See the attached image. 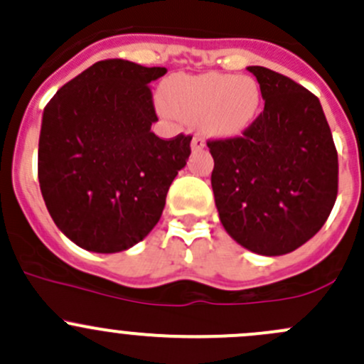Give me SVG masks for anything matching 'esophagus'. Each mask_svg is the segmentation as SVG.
Masks as SVG:
<instances>
[{
	"label": "esophagus",
	"instance_id": "34e87169",
	"mask_svg": "<svg viewBox=\"0 0 364 364\" xmlns=\"http://www.w3.org/2000/svg\"><path fill=\"white\" fill-rule=\"evenodd\" d=\"M205 146V141H204V137L203 135H193V139H192V149L193 151H200V149H203Z\"/></svg>",
	"mask_w": 364,
	"mask_h": 364
}]
</instances>
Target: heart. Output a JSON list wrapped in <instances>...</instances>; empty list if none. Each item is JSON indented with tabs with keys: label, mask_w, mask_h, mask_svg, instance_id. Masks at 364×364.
<instances>
[{
	"label": "heart",
	"mask_w": 364,
	"mask_h": 364,
	"mask_svg": "<svg viewBox=\"0 0 364 364\" xmlns=\"http://www.w3.org/2000/svg\"><path fill=\"white\" fill-rule=\"evenodd\" d=\"M164 102L168 112L179 119H204V127L211 134L237 135L259 114L260 90L252 77L245 75H185L165 84Z\"/></svg>",
	"instance_id": "b5f03b06"
}]
</instances>
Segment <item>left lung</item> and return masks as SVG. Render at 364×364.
Listing matches in <instances>:
<instances>
[{
    "label": "left lung",
    "mask_w": 364,
    "mask_h": 364,
    "mask_svg": "<svg viewBox=\"0 0 364 364\" xmlns=\"http://www.w3.org/2000/svg\"><path fill=\"white\" fill-rule=\"evenodd\" d=\"M264 111L241 135L209 139L220 222L248 250L284 255L321 230L338 196V153L321 102L291 77L248 67Z\"/></svg>",
    "instance_id": "left-lung-1"
}]
</instances>
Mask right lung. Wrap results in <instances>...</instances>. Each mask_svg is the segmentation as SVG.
I'll list each match as a JSON object with an SVG mask.
<instances>
[{"label":"right lung","mask_w":364,"mask_h":364,"mask_svg":"<svg viewBox=\"0 0 364 364\" xmlns=\"http://www.w3.org/2000/svg\"><path fill=\"white\" fill-rule=\"evenodd\" d=\"M167 72L104 60L68 80L43 109L38 181L61 232L80 248L116 253L159 223L192 135L160 139L149 82Z\"/></svg>","instance_id":"1"}]
</instances>
